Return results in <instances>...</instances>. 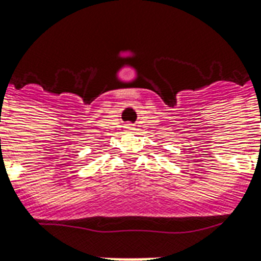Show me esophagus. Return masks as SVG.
<instances>
[{"mask_svg":"<svg viewBox=\"0 0 261 261\" xmlns=\"http://www.w3.org/2000/svg\"><path fill=\"white\" fill-rule=\"evenodd\" d=\"M126 128H128V129H132V125H128V126H126Z\"/></svg>","mask_w":261,"mask_h":261,"instance_id":"obj_1","label":"esophagus"}]
</instances>
